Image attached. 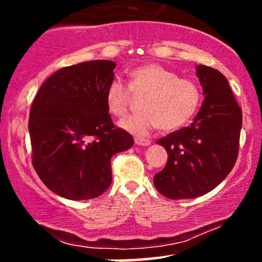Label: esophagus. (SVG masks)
<instances>
[{
  "mask_svg": "<svg viewBox=\"0 0 262 262\" xmlns=\"http://www.w3.org/2000/svg\"><path fill=\"white\" fill-rule=\"evenodd\" d=\"M135 144H138V145H141V146H148L151 144V140L144 139V138H135Z\"/></svg>",
  "mask_w": 262,
  "mask_h": 262,
  "instance_id": "obj_1",
  "label": "esophagus"
}]
</instances>
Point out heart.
Instances as JSON below:
<instances>
[{"label": "heart", "instance_id": "b5f03b06", "mask_svg": "<svg viewBox=\"0 0 262 262\" xmlns=\"http://www.w3.org/2000/svg\"><path fill=\"white\" fill-rule=\"evenodd\" d=\"M134 96H143V112L122 119L119 125L137 137H146L156 128L173 130L182 127L196 113L201 103V89L191 79L179 77L176 73L159 64L135 68L129 74V86L119 77L108 83L106 103L117 117L128 112Z\"/></svg>", "mask_w": 262, "mask_h": 262}]
</instances>
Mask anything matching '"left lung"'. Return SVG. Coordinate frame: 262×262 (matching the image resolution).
Listing matches in <instances>:
<instances>
[{
    "instance_id": "8db88e82",
    "label": "left lung",
    "mask_w": 262,
    "mask_h": 262,
    "mask_svg": "<svg viewBox=\"0 0 262 262\" xmlns=\"http://www.w3.org/2000/svg\"><path fill=\"white\" fill-rule=\"evenodd\" d=\"M206 95L191 125L158 140L166 149V166L154 176L155 188L170 200L208 193L230 172L239 154L242 108L218 70L197 66Z\"/></svg>"
}]
</instances>
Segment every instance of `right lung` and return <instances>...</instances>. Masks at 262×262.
<instances>
[{
    "label": "right lung",
    "instance_id": "obj_1",
    "mask_svg": "<svg viewBox=\"0 0 262 262\" xmlns=\"http://www.w3.org/2000/svg\"><path fill=\"white\" fill-rule=\"evenodd\" d=\"M116 64L93 60L66 66L40 86L29 113L32 164L50 191L92 200L112 182L111 159L134 139L113 124L106 103Z\"/></svg>",
    "mask_w": 262,
    "mask_h": 262
}]
</instances>
